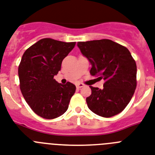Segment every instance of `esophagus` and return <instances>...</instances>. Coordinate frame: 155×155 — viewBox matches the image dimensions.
<instances>
[{"label": "esophagus", "mask_w": 155, "mask_h": 155, "mask_svg": "<svg viewBox=\"0 0 155 155\" xmlns=\"http://www.w3.org/2000/svg\"><path fill=\"white\" fill-rule=\"evenodd\" d=\"M84 86V84H82V83H78V84H76V87L78 88H82V87Z\"/></svg>", "instance_id": "obj_1"}]
</instances>
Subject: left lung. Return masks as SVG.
<instances>
[{"mask_svg":"<svg viewBox=\"0 0 155 155\" xmlns=\"http://www.w3.org/2000/svg\"><path fill=\"white\" fill-rule=\"evenodd\" d=\"M81 52L92 65L90 74L104 79V88L90 86L88 107L101 117L121 113L129 104L137 88V64L130 51L111 40L78 42Z\"/></svg>","mask_w":155,"mask_h":155,"instance_id":"obj_1","label":"left lung"}]
</instances>
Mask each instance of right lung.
<instances>
[{
  "instance_id": "add662e5",
  "label": "right lung",
  "mask_w": 155,
  "mask_h": 155,
  "mask_svg": "<svg viewBox=\"0 0 155 155\" xmlns=\"http://www.w3.org/2000/svg\"><path fill=\"white\" fill-rule=\"evenodd\" d=\"M76 42H63L44 38L30 46L22 55L18 78L22 96L40 117L53 119L67 111L76 86L71 82L58 83L54 79L61 64Z\"/></svg>"
}]
</instances>
